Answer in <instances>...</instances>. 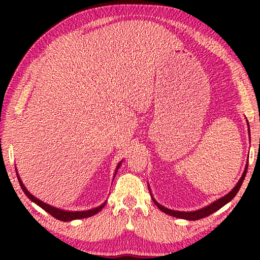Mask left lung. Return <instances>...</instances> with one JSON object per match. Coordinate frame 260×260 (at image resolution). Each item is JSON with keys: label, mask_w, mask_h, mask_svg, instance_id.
Here are the masks:
<instances>
[{"label": "left lung", "mask_w": 260, "mask_h": 260, "mask_svg": "<svg viewBox=\"0 0 260 260\" xmlns=\"http://www.w3.org/2000/svg\"><path fill=\"white\" fill-rule=\"evenodd\" d=\"M246 125H248V127H249V134H250V126H249L248 120H246ZM246 170H248V164L245 165L244 172H243V174H242V177L239 180V182L236 183V186L233 188L232 190L227 193V195H225L223 197H221V199H219L217 201H214L213 203H211L209 205L204 206V208H202L200 210H196V211H187V212H186V211H175V210L167 209V208H165V206H162L161 204L158 203V202L155 199H153L151 191H150V195H151V199L153 201V203H155L158 206V209H159L160 211H162V212H164V213L169 214V215H172V217H175V218L186 219V220H191V221H195V220L205 218V217H208V215L212 214L213 212H215V211H218L219 209H221L223 205H226L228 202H231L233 199H234L236 193L239 192L240 188L242 186V182H243V180L245 178ZM148 188H149V190H150V187H149V184H148Z\"/></svg>", "instance_id": "8db88e82"}]
</instances>
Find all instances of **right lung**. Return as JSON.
<instances>
[{
    "instance_id": "add662e5",
    "label": "right lung",
    "mask_w": 260,
    "mask_h": 260,
    "mask_svg": "<svg viewBox=\"0 0 260 260\" xmlns=\"http://www.w3.org/2000/svg\"><path fill=\"white\" fill-rule=\"evenodd\" d=\"M121 161L118 162V165L116 167V171H114V175H113V179L114 177H116L117 174V171L118 169H119V166L121 165ZM16 173H17V178H18V181H19V184L21 189H23V191L26 193V196L28 197V199L33 202V203H35L37 205L40 206L41 209H43L46 211V212H48L49 214H51L52 217L60 220V221H72V220H77V219H83V218H88V217H91V215H94L96 213H99L101 210H102L104 206H105V203H107V201L104 202L103 204H101L100 206H96V208L94 209H90V210H85V211H68V210H63V209H58V208H55V206H52L50 204H47L45 203V202H42L41 200H39L35 197L34 195H32L27 189H26L25 184L23 183V181H21V179L19 177L18 174V171H17L16 169Z\"/></svg>"
}]
</instances>
